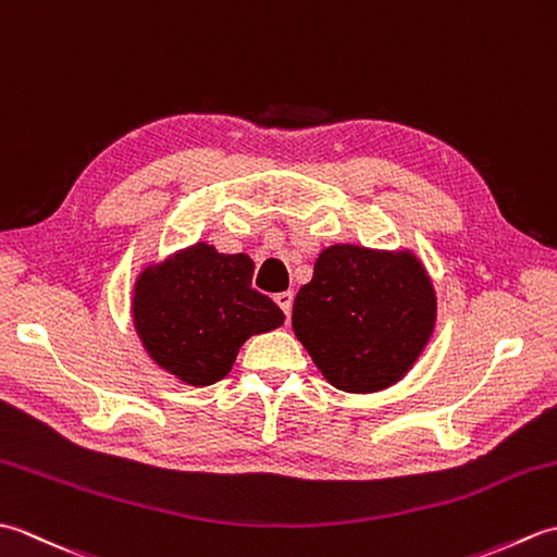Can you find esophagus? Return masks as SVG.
Wrapping results in <instances>:
<instances>
[{"instance_id":"obj_1","label":"esophagus","mask_w":557,"mask_h":557,"mask_svg":"<svg viewBox=\"0 0 557 557\" xmlns=\"http://www.w3.org/2000/svg\"><path fill=\"white\" fill-rule=\"evenodd\" d=\"M275 301H277L280 309L285 311V315L289 318V313H292V304H294V294H292V292H280V294H275Z\"/></svg>"}]
</instances>
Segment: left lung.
Returning a JSON list of instances; mask_svg holds the SVG:
<instances>
[{"instance_id": "left-lung-1", "label": "left lung", "mask_w": 557, "mask_h": 557, "mask_svg": "<svg viewBox=\"0 0 557 557\" xmlns=\"http://www.w3.org/2000/svg\"><path fill=\"white\" fill-rule=\"evenodd\" d=\"M433 325L435 292L417 258L349 244L318 256L292 311L299 342L345 393H375L405 377Z\"/></svg>"}]
</instances>
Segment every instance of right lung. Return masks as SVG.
<instances>
[{"label": "right lung", "instance_id": "obj_1", "mask_svg": "<svg viewBox=\"0 0 557 557\" xmlns=\"http://www.w3.org/2000/svg\"><path fill=\"white\" fill-rule=\"evenodd\" d=\"M251 277L246 253L224 256L203 242L140 272L134 323L150 359L188 385L222 381L248 337L285 323Z\"/></svg>", "mask_w": 557, "mask_h": 557}]
</instances>
